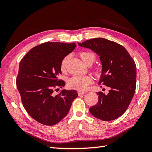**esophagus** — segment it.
Listing matches in <instances>:
<instances>
[{"label":"esophagus","mask_w":152,"mask_h":152,"mask_svg":"<svg viewBox=\"0 0 152 152\" xmlns=\"http://www.w3.org/2000/svg\"><path fill=\"white\" fill-rule=\"evenodd\" d=\"M86 93V91H78V94H79V95H82V94H84L85 93Z\"/></svg>","instance_id":"34e87169"}]
</instances>
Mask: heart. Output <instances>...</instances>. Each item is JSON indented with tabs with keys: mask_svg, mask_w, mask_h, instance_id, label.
<instances>
[{
	"mask_svg": "<svg viewBox=\"0 0 152 152\" xmlns=\"http://www.w3.org/2000/svg\"><path fill=\"white\" fill-rule=\"evenodd\" d=\"M79 56L82 59V61L85 63L86 65H91L93 63L95 60V54L91 52L83 51L79 54ZM69 59V56L64 58L61 63L60 68L61 72H65L66 68V64ZM96 73H98V70H96ZM93 83V78L89 75H74L72 77L68 80V86L72 89L77 90L84 91L88 86Z\"/></svg>",
	"mask_w": 152,
	"mask_h": 152,
	"instance_id": "1",
	"label": "heart"
}]
</instances>
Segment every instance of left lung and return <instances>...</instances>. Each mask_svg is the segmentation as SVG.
Returning <instances> with one entry per match:
<instances>
[{
	"instance_id": "8db88e82",
	"label": "left lung",
	"mask_w": 152,
	"mask_h": 152,
	"mask_svg": "<svg viewBox=\"0 0 152 152\" xmlns=\"http://www.w3.org/2000/svg\"><path fill=\"white\" fill-rule=\"evenodd\" d=\"M78 44L91 49L99 56L102 74L98 83L110 89L107 94L96 93L98 102L89 108V112L100 120H115L126 111L134 96L136 64L125 48L113 41L94 38Z\"/></svg>"
}]
</instances>
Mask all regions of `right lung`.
<instances>
[{
	"instance_id": "add662e5",
	"label": "right lung",
	"mask_w": 152,
	"mask_h": 152,
	"mask_svg": "<svg viewBox=\"0 0 152 152\" xmlns=\"http://www.w3.org/2000/svg\"><path fill=\"white\" fill-rule=\"evenodd\" d=\"M75 47V43L48 42L32 48L20 63L16 84L22 103L30 115L44 125L61 121L78 96L77 91L65 89L54 94L55 88L65 85L58 80L61 63Z\"/></svg>"
}]
</instances>
